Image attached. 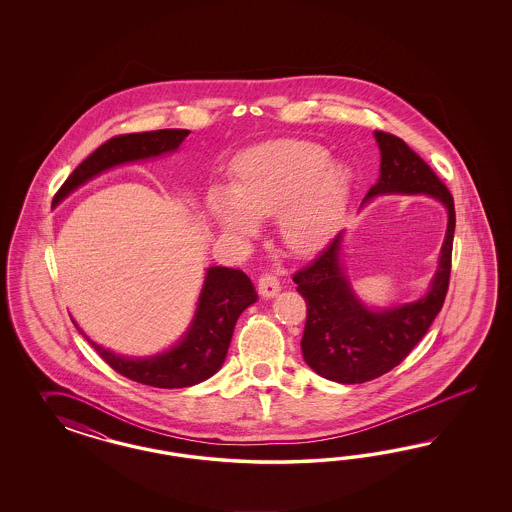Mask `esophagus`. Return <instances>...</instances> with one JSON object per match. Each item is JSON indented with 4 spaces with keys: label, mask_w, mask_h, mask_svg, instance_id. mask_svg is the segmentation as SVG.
I'll return each mask as SVG.
<instances>
[{
    "label": "esophagus",
    "mask_w": 512,
    "mask_h": 512,
    "mask_svg": "<svg viewBox=\"0 0 512 512\" xmlns=\"http://www.w3.org/2000/svg\"><path fill=\"white\" fill-rule=\"evenodd\" d=\"M257 287H259V293H261L264 298H272V296L278 295L279 289H281V287H279L278 276L272 274V272H264V274H261Z\"/></svg>",
    "instance_id": "1"
}]
</instances>
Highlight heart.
<instances>
[{"instance_id":"b5f03b06","label":"heart","mask_w":512,"mask_h":512,"mask_svg":"<svg viewBox=\"0 0 512 512\" xmlns=\"http://www.w3.org/2000/svg\"><path fill=\"white\" fill-rule=\"evenodd\" d=\"M351 174L330 152L304 140H272L234 159L231 195H208V214L227 233L244 234L253 217L278 212L279 233L295 249L319 246L341 214Z\"/></svg>"}]
</instances>
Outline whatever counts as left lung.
Segmentation results:
<instances>
[{"instance_id":"obj_1","label":"left lung","mask_w":512,"mask_h":512,"mask_svg":"<svg viewBox=\"0 0 512 512\" xmlns=\"http://www.w3.org/2000/svg\"><path fill=\"white\" fill-rule=\"evenodd\" d=\"M375 139L381 150V176L364 202L383 193H426L445 204L449 225L432 287L413 304L372 311L358 300L340 263L343 231L293 276L296 291L306 300L300 341L304 360L325 379L343 385L366 383L396 368L424 338L449 291L454 199L432 167L400 137L375 131Z\"/></svg>"}]
</instances>
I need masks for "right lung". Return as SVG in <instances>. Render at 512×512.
Wrapping results in <instances>:
<instances>
[{
  "mask_svg": "<svg viewBox=\"0 0 512 512\" xmlns=\"http://www.w3.org/2000/svg\"><path fill=\"white\" fill-rule=\"evenodd\" d=\"M187 135V129H157L112 137L69 174L52 204H58L73 189L114 165L176 150ZM255 300L253 283L242 270L212 266L206 272L193 323L184 340L169 351L150 358H127L114 355L93 341L90 343L114 372L131 381L157 388L191 387L206 381L221 368L231 345L234 325L240 313Z\"/></svg>",
  "mask_w": 512,
  "mask_h": 512,
  "instance_id": "add662e5",
  "label": "right lung"
}]
</instances>
